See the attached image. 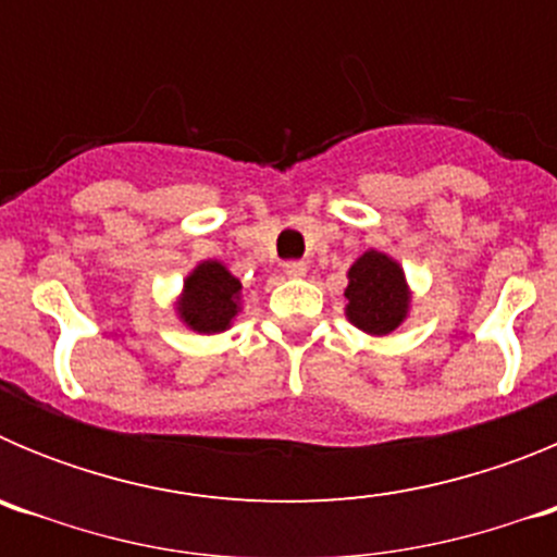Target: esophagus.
Here are the masks:
<instances>
[{"mask_svg": "<svg viewBox=\"0 0 557 557\" xmlns=\"http://www.w3.org/2000/svg\"><path fill=\"white\" fill-rule=\"evenodd\" d=\"M284 273H287L289 278H301V275H307V264L298 262V259H293V262L284 264Z\"/></svg>", "mask_w": 557, "mask_h": 557, "instance_id": "esophagus-1", "label": "esophagus"}]
</instances>
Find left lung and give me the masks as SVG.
I'll return each instance as SVG.
<instances>
[{"instance_id":"obj_1","label":"left lung","mask_w":557,"mask_h":557,"mask_svg":"<svg viewBox=\"0 0 557 557\" xmlns=\"http://www.w3.org/2000/svg\"><path fill=\"white\" fill-rule=\"evenodd\" d=\"M348 321L368 334H391L410 312V287L396 259L379 250H366L348 270Z\"/></svg>"}]
</instances>
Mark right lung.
I'll use <instances>...</instances> for the list:
<instances>
[{
    "label": "right lung",
    "mask_w": 557,
    "mask_h": 557,
    "mask_svg": "<svg viewBox=\"0 0 557 557\" xmlns=\"http://www.w3.org/2000/svg\"><path fill=\"white\" fill-rule=\"evenodd\" d=\"M239 289L243 284L223 262H200L186 275L184 293L175 304L178 318L198 334L225 332L239 312Z\"/></svg>",
    "instance_id": "obj_1"
}]
</instances>
